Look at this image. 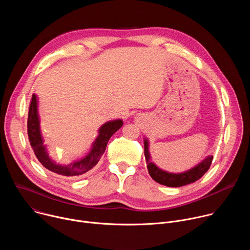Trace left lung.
Masks as SVG:
<instances>
[{"instance_id":"8db88e82","label":"left lung","mask_w":250,"mask_h":250,"mask_svg":"<svg viewBox=\"0 0 250 250\" xmlns=\"http://www.w3.org/2000/svg\"><path fill=\"white\" fill-rule=\"evenodd\" d=\"M145 155L147 162L148 173L152 179L155 182L161 185H165L167 187H181L196 182L209 169L212 161V155H209L205 158L200 164L186 172L178 174L169 173L159 169L154 163L149 161L150 155L148 152V141L146 139L145 140Z\"/></svg>"}]
</instances>
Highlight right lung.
<instances>
[{"label": "right lung", "mask_w": 250, "mask_h": 250, "mask_svg": "<svg viewBox=\"0 0 250 250\" xmlns=\"http://www.w3.org/2000/svg\"><path fill=\"white\" fill-rule=\"evenodd\" d=\"M123 124L124 123L122 120L105 123L99 129V135L96 138L95 142H93L92 149L86 157L68 165L57 164L49 157L46 147L43 145V139L40 127V118L38 114V100L33 94L29 103L27 118V135L30 142V146L33 149L35 156H37L39 161L43 165V167L58 175L66 177H78L91 170L99 162L100 158L105 150L109 139L117 130L122 127Z\"/></svg>", "instance_id": "1"}]
</instances>
